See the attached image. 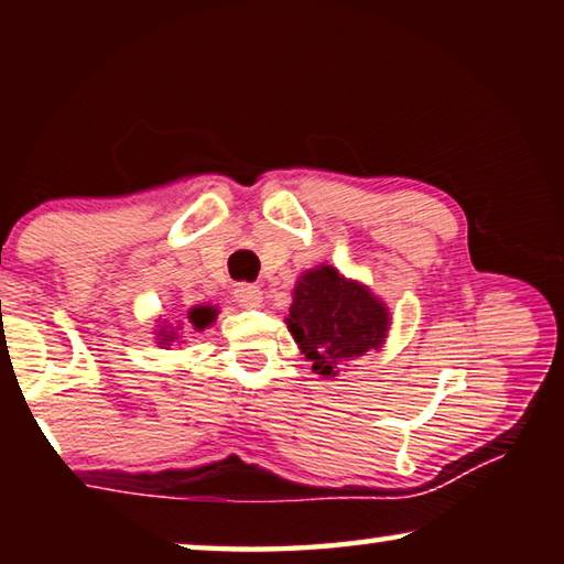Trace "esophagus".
Listing matches in <instances>:
<instances>
[{"instance_id":"esophagus-1","label":"esophagus","mask_w":564,"mask_h":564,"mask_svg":"<svg viewBox=\"0 0 564 564\" xmlns=\"http://www.w3.org/2000/svg\"><path fill=\"white\" fill-rule=\"evenodd\" d=\"M234 299L238 305H241V308H259V305L263 303V291L253 283H238L234 291Z\"/></svg>"}]
</instances>
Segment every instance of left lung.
I'll use <instances>...</instances> for the list:
<instances>
[{
	"instance_id": "obj_1",
	"label": "left lung",
	"mask_w": 564,
	"mask_h": 564,
	"mask_svg": "<svg viewBox=\"0 0 564 564\" xmlns=\"http://www.w3.org/2000/svg\"><path fill=\"white\" fill-rule=\"evenodd\" d=\"M285 323L313 373L336 378L343 362L383 346L390 316L368 285L348 281L333 265H318L295 281Z\"/></svg>"
}]
</instances>
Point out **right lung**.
Returning <instances> with one entry per match:
<instances>
[{"instance_id": "add662e5", "label": "right lung", "mask_w": 564, "mask_h": 564, "mask_svg": "<svg viewBox=\"0 0 564 564\" xmlns=\"http://www.w3.org/2000/svg\"><path fill=\"white\" fill-rule=\"evenodd\" d=\"M216 321V308H212V305H196V308L188 311V323L194 326L196 330H204L206 326H212V323ZM181 340V333L178 328H171V326H161L159 333H156V343L161 348L166 346H174V343Z\"/></svg>"}]
</instances>
